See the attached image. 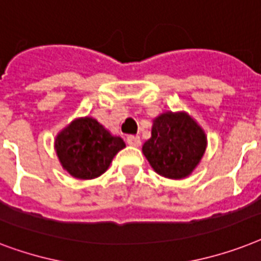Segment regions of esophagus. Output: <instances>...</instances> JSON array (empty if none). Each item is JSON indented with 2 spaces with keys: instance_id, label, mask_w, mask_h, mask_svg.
Masks as SVG:
<instances>
[{
  "instance_id": "esophagus-1",
  "label": "esophagus",
  "mask_w": 261,
  "mask_h": 261,
  "mask_svg": "<svg viewBox=\"0 0 261 261\" xmlns=\"http://www.w3.org/2000/svg\"><path fill=\"white\" fill-rule=\"evenodd\" d=\"M126 143H128L129 145H132V147H139V145H140V144H141L140 136L129 135V136L126 137Z\"/></svg>"
}]
</instances>
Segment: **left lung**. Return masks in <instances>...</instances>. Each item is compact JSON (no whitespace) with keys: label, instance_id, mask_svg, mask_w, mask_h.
Here are the masks:
<instances>
[{"label":"left lung","instance_id":"obj_1","mask_svg":"<svg viewBox=\"0 0 261 261\" xmlns=\"http://www.w3.org/2000/svg\"><path fill=\"white\" fill-rule=\"evenodd\" d=\"M205 148V133L193 118L186 113H164L153 122L143 152L158 174L182 179L197 167Z\"/></svg>","mask_w":261,"mask_h":261}]
</instances>
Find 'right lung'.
<instances>
[{"label":"right lung","instance_id":"1","mask_svg":"<svg viewBox=\"0 0 261 261\" xmlns=\"http://www.w3.org/2000/svg\"><path fill=\"white\" fill-rule=\"evenodd\" d=\"M125 147L121 137L110 135L97 120L79 118L56 137V153L63 168L78 179L102 175L112 159Z\"/></svg>","mask_w":261,"mask_h":261}]
</instances>
